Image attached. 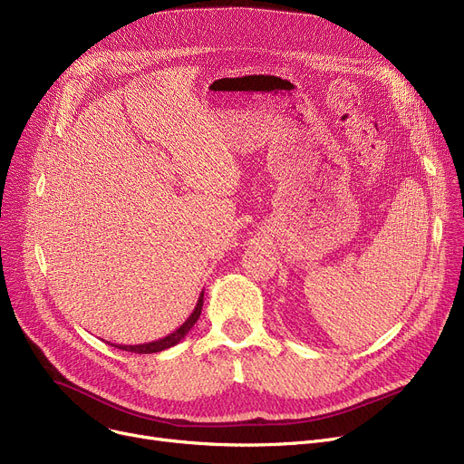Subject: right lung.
<instances>
[{
    "mask_svg": "<svg viewBox=\"0 0 464 464\" xmlns=\"http://www.w3.org/2000/svg\"><path fill=\"white\" fill-rule=\"evenodd\" d=\"M203 295H205V291H201V295H199V299H198V304H195V308H193L189 318H188L177 331L167 334L165 338L154 340V343H149V344H139V346H121V344H118V346H114V348L124 350V352H131V353H156V352H163V350H167V348H173L175 344H179L180 340L189 333V329L195 325V322L199 320L201 310H203ZM111 346H112V344H111Z\"/></svg>",
    "mask_w": 464,
    "mask_h": 464,
    "instance_id": "obj_1",
    "label": "right lung"
}]
</instances>
